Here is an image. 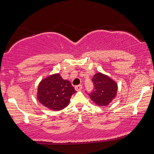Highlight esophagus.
<instances>
[{"label":"esophagus","instance_id":"esophagus-1","mask_svg":"<svg viewBox=\"0 0 154 154\" xmlns=\"http://www.w3.org/2000/svg\"><path fill=\"white\" fill-rule=\"evenodd\" d=\"M75 89L76 91H80L82 89V85H78L75 87Z\"/></svg>","mask_w":154,"mask_h":154}]
</instances>
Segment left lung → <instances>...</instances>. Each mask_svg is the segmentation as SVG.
<instances>
[{
  "label": "left lung",
  "mask_w": 154,
  "mask_h": 154,
  "mask_svg": "<svg viewBox=\"0 0 154 154\" xmlns=\"http://www.w3.org/2000/svg\"><path fill=\"white\" fill-rule=\"evenodd\" d=\"M92 80L95 88L89 94L90 99L97 106H107L116 97L118 83L108 75L100 72L94 75Z\"/></svg>",
  "instance_id": "8db88e82"
}]
</instances>
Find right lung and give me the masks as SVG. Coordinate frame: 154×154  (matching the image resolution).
<instances>
[{
    "label": "right lung",
    "mask_w": 154,
    "mask_h": 154,
    "mask_svg": "<svg viewBox=\"0 0 154 154\" xmlns=\"http://www.w3.org/2000/svg\"><path fill=\"white\" fill-rule=\"evenodd\" d=\"M76 91L71 82L63 79L58 73L42 79L37 88V99L45 107L60 111L69 105L71 96Z\"/></svg>",
    "instance_id": "right-lung-1"
}]
</instances>
